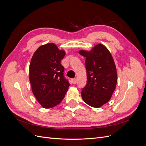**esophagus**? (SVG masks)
I'll return each instance as SVG.
<instances>
[{
  "mask_svg": "<svg viewBox=\"0 0 146 146\" xmlns=\"http://www.w3.org/2000/svg\"><path fill=\"white\" fill-rule=\"evenodd\" d=\"M71 82H72V84H76L77 83V78H73V79H72L71 80Z\"/></svg>",
  "mask_w": 146,
  "mask_h": 146,
  "instance_id": "1",
  "label": "esophagus"
}]
</instances>
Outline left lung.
<instances>
[{
    "instance_id": "left-lung-1",
    "label": "left lung",
    "mask_w": 146,
    "mask_h": 146,
    "mask_svg": "<svg viewBox=\"0 0 146 146\" xmlns=\"http://www.w3.org/2000/svg\"><path fill=\"white\" fill-rule=\"evenodd\" d=\"M79 54L86 57L87 83L82 91V98L92 107L99 108L111 98L116 89L117 76L111 53L102 44L90 51L82 50Z\"/></svg>"
}]
</instances>
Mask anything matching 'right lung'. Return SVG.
I'll list each match as a JSON object with an SVG mask.
<instances>
[{
    "label": "right lung",
    "instance_id": "obj_1",
    "mask_svg": "<svg viewBox=\"0 0 146 146\" xmlns=\"http://www.w3.org/2000/svg\"><path fill=\"white\" fill-rule=\"evenodd\" d=\"M64 56V50L54 43H48L39 47L31 60L29 80L32 92L44 108L60 104L70 86L60 63Z\"/></svg>",
    "mask_w": 146,
    "mask_h": 146
}]
</instances>
